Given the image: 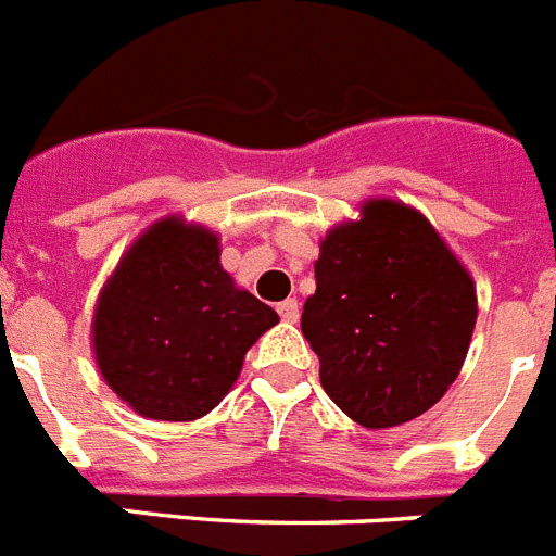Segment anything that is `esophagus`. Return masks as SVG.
<instances>
[{
  "mask_svg": "<svg viewBox=\"0 0 556 556\" xmlns=\"http://www.w3.org/2000/svg\"><path fill=\"white\" fill-rule=\"evenodd\" d=\"M278 314H281L283 323H298V317H301L298 301H294V298H287V301H281V303H278Z\"/></svg>",
  "mask_w": 556,
  "mask_h": 556,
  "instance_id": "1",
  "label": "esophagus"
}]
</instances>
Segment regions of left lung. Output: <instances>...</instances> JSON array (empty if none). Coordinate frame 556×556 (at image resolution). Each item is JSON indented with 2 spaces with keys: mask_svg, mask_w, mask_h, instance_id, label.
Instances as JSON below:
<instances>
[{
  "mask_svg": "<svg viewBox=\"0 0 556 556\" xmlns=\"http://www.w3.org/2000/svg\"><path fill=\"white\" fill-rule=\"evenodd\" d=\"M314 281L301 331L351 420L390 429L445 395L468 356L476 287L424 214L370 200L326 236Z\"/></svg>",
  "mask_w": 556,
  "mask_h": 556,
  "instance_id": "obj_1",
  "label": "left lung"
}]
</instances>
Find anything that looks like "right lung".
Masks as SVG:
<instances>
[{
    "label": "right lung",
    "instance_id": "add662e5",
    "mask_svg": "<svg viewBox=\"0 0 556 556\" xmlns=\"http://www.w3.org/2000/svg\"><path fill=\"white\" fill-rule=\"evenodd\" d=\"M278 314L219 264L211 230L161 219L132 242L94 312L111 390L152 420H198L228 395L244 353Z\"/></svg>",
    "mask_w": 556,
    "mask_h": 556
}]
</instances>
